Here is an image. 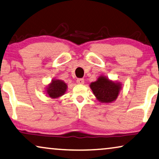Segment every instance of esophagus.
<instances>
[{"label":"esophagus","instance_id":"1","mask_svg":"<svg viewBox=\"0 0 159 159\" xmlns=\"http://www.w3.org/2000/svg\"><path fill=\"white\" fill-rule=\"evenodd\" d=\"M77 84H84V81L83 79H77Z\"/></svg>","mask_w":159,"mask_h":159}]
</instances>
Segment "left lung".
Here are the masks:
<instances>
[{
  "mask_svg": "<svg viewBox=\"0 0 159 159\" xmlns=\"http://www.w3.org/2000/svg\"><path fill=\"white\" fill-rule=\"evenodd\" d=\"M90 88L99 102L110 103L118 98L122 84L121 82L113 81L106 76L101 75L96 81L91 82Z\"/></svg>",
  "mask_w": 159,
  "mask_h": 159,
  "instance_id": "obj_1",
  "label": "left lung"
}]
</instances>
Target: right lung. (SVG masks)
<instances>
[{
    "label": "right lung",
    "instance_id": "obj_1",
    "mask_svg": "<svg viewBox=\"0 0 159 159\" xmlns=\"http://www.w3.org/2000/svg\"><path fill=\"white\" fill-rule=\"evenodd\" d=\"M67 84L63 80L53 79L45 88V93L51 98L56 99L61 97L67 90Z\"/></svg>",
    "mask_w": 159,
    "mask_h": 159
}]
</instances>
